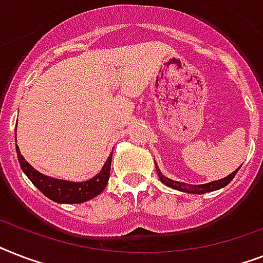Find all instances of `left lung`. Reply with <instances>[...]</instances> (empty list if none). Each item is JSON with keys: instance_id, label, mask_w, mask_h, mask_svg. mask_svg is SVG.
Listing matches in <instances>:
<instances>
[{"instance_id": "8db88e82", "label": "left lung", "mask_w": 263, "mask_h": 263, "mask_svg": "<svg viewBox=\"0 0 263 263\" xmlns=\"http://www.w3.org/2000/svg\"><path fill=\"white\" fill-rule=\"evenodd\" d=\"M239 169H240V166H239L236 171H233L231 175L224 177V179L216 180V181H210V183H206V184H187V183H181V181H175V180L165 177L158 168H157V173H158V177H160L161 181H162L165 185L173 188V190H179V191L188 192V194H206V192L216 191V190H220V188L228 185V184L232 181V179L235 177V175H236Z\"/></svg>"}]
</instances>
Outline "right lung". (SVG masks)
Segmentation results:
<instances>
[{"instance_id": "1", "label": "right lung", "mask_w": 263, "mask_h": 263, "mask_svg": "<svg viewBox=\"0 0 263 263\" xmlns=\"http://www.w3.org/2000/svg\"><path fill=\"white\" fill-rule=\"evenodd\" d=\"M16 153H17L20 168L26 176L31 180V183L42 192L43 195L47 196L49 199L54 200L57 203H82L88 199H92L94 196L99 195L105 190L109 176H110V165H111V156L107 157L106 162L101 169V172L92 179L82 181V183H75V181H67V180L54 179L49 177L46 175H42L36 169L31 166L24 157L20 154L18 146L16 144Z\"/></svg>"}]
</instances>
